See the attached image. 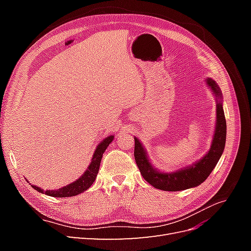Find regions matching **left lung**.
Returning <instances> with one entry per match:
<instances>
[{
	"instance_id": "1",
	"label": "left lung",
	"mask_w": 251,
	"mask_h": 251,
	"mask_svg": "<svg viewBox=\"0 0 251 251\" xmlns=\"http://www.w3.org/2000/svg\"><path fill=\"white\" fill-rule=\"evenodd\" d=\"M206 83L214 92L217 100V120L211 147L208 153L199 161L176 172L162 173L151 165L141 142L137 137L134 138V157L142 177L151 185L158 189L178 192L200 185L202 182L207 179L209 174L217 165L219 159L222 156L226 141V120L222 107V92L214 79L208 77Z\"/></svg>"
}]
</instances>
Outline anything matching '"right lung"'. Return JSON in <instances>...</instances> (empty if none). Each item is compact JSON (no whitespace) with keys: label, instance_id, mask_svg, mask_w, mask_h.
<instances>
[{"label":"right lung","instance_id":"obj_1","mask_svg":"<svg viewBox=\"0 0 251 251\" xmlns=\"http://www.w3.org/2000/svg\"><path fill=\"white\" fill-rule=\"evenodd\" d=\"M113 139H114V136L112 135L107 136V137L98 144L93 154V157L91 159V163L88 166V170L83 173V175H81V177H79L76 181H74L72 183L68 184L67 186H64L62 188L54 189V191H50L49 189V191L44 192V189L37 187L35 185H32V187L37 192H40L42 194H46L51 197H55V198L73 197V196L79 195L82 192H85L86 189H88L91 185H92V183L95 181V178L98 174V170H100L102 154L109 147V144L113 141Z\"/></svg>","mask_w":251,"mask_h":251}]
</instances>
